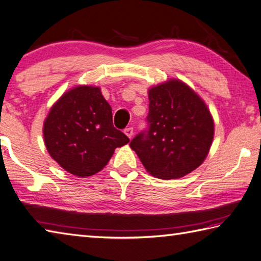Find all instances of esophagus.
<instances>
[{"instance_id":"34e87169","label":"esophagus","mask_w":261,"mask_h":261,"mask_svg":"<svg viewBox=\"0 0 261 261\" xmlns=\"http://www.w3.org/2000/svg\"><path fill=\"white\" fill-rule=\"evenodd\" d=\"M124 133L126 134V136L128 137V139H132V137H133V134H134V130H133L132 127H128V128H125Z\"/></svg>"}]
</instances>
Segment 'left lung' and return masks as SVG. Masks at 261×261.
<instances>
[{"mask_svg":"<svg viewBox=\"0 0 261 261\" xmlns=\"http://www.w3.org/2000/svg\"><path fill=\"white\" fill-rule=\"evenodd\" d=\"M149 129L130 142L147 173L162 179L180 178L207 158L215 124L207 105L179 80L149 88Z\"/></svg>","mask_w":261,"mask_h":261,"instance_id":"8db88e82","label":"left lung"}]
</instances>
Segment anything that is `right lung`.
<instances>
[{
  "label": "right lung",
  "mask_w": 261,
  "mask_h": 261,
  "mask_svg": "<svg viewBox=\"0 0 261 261\" xmlns=\"http://www.w3.org/2000/svg\"><path fill=\"white\" fill-rule=\"evenodd\" d=\"M43 136L51 158L78 177L99 173L116 147L129 142L114 127L101 88L92 85H78L59 97L44 120Z\"/></svg>",
  "instance_id": "add662e5"
}]
</instances>
